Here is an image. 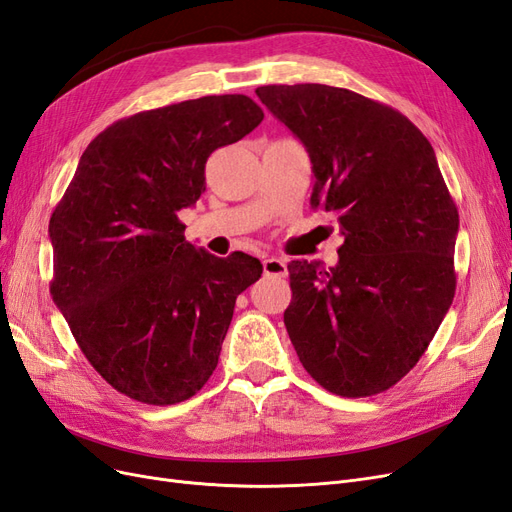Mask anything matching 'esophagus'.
<instances>
[{
	"label": "esophagus",
	"instance_id": "obj_1",
	"mask_svg": "<svg viewBox=\"0 0 512 512\" xmlns=\"http://www.w3.org/2000/svg\"><path fill=\"white\" fill-rule=\"evenodd\" d=\"M262 267H264V275H271V277H286V275H288V264H286V260L275 258V256L264 260Z\"/></svg>",
	"mask_w": 512,
	"mask_h": 512
}]
</instances>
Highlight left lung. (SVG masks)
<instances>
[{
  "instance_id": "obj_1",
  "label": "left lung",
  "mask_w": 512,
  "mask_h": 512,
  "mask_svg": "<svg viewBox=\"0 0 512 512\" xmlns=\"http://www.w3.org/2000/svg\"><path fill=\"white\" fill-rule=\"evenodd\" d=\"M301 139L313 171L311 205L337 218L339 262L292 260L290 341L328 392L373 396L424 356L455 294L460 228L436 154L413 122L326 84L256 88Z\"/></svg>"
}]
</instances>
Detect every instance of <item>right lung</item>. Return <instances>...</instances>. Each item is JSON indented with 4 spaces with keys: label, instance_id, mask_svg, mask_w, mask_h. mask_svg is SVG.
I'll return each instance as SVG.
<instances>
[{
    "label": "right lung",
    "instance_id": "right-lung-1",
    "mask_svg": "<svg viewBox=\"0 0 512 512\" xmlns=\"http://www.w3.org/2000/svg\"><path fill=\"white\" fill-rule=\"evenodd\" d=\"M262 118L245 95L190 99L114 122L80 156L48 226L50 294L120 394L175 404L216 370L237 296L262 264L188 243L178 211L203 195L209 154Z\"/></svg>",
    "mask_w": 512,
    "mask_h": 512
}]
</instances>
